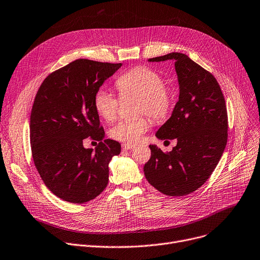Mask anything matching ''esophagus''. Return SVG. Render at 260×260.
I'll list each match as a JSON object with an SVG mask.
<instances>
[{"mask_svg":"<svg viewBox=\"0 0 260 260\" xmlns=\"http://www.w3.org/2000/svg\"><path fill=\"white\" fill-rule=\"evenodd\" d=\"M134 147H135L134 144H129V143H124V144H122V148H123L124 150H131V149H133Z\"/></svg>","mask_w":260,"mask_h":260,"instance_id":"1","label":"esophagus"}]
</instances>
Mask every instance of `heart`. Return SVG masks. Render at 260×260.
I'll list each match as a JSON object with an SVG mask.
<instances>
[{
  "label": "heart",
  "mask_w": 260,
  "mask_h": 260,
  "mask_svg": "<svg viewBox=\"0 0 260 260\" xmlns=\"http://www.w3.org/2000/svg\"><path fill=\"white\" fill-rule=\"evenodd\" d=\"M122 95L140 98L138 114H147L155 121L165 119L172 107V97L165 88L163 77L147 67H136L120 75L116 81ZM119 99L110 91L99 89L94 95V108L106 121L115 120ZM149 122L146 117L120 120L110 131V136L118 141L136 143L147 131Z\"/></svg>",
  "instance_id": "heart-1"
}]
</instances>
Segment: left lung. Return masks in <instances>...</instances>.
<instances>
[{
    "label": "left lung",
    "instance_id": "8db88e82",
    "mask_svg": "<svg viewBox=\"0 0 260 260\" xmlns=\"http://www.w3.org/2000/svg\"><path fill=\"white\" fill-rule=\"evenodd\" d=\"M174 60L179 81V101L170 118L155 133L160 140H177L169 152L149 145L144 165L148 183L169 197H183L199 189L215 169L227 144L226 102L214 76L186 54L149 58ZM165 141V142H166Z\"/></svg>",
    "mask_w": 260,
    "mask_h": 260
}]
</instances>
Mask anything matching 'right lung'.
<instances>
[{
	"instance_id": "1",
	"label": "right lung",
	"mask_w": 260,
	"mask_h": 260,
	"mask_svg": "<svg viewBox=\"0 0 260 260\" xmlns=\"http://www.w3.org/2000/svg\"><path fill=\"white\" fill-rule=\"evenodd\" d=\"M122 63L76 59L51 73L42 83L30 115L34 164L45 185L73 204L94 200L109 182V164L121 151L119 142L105 139L94 95ZM88 136L99 146L84 149Z\"/></svg>"
}]
</instances>
